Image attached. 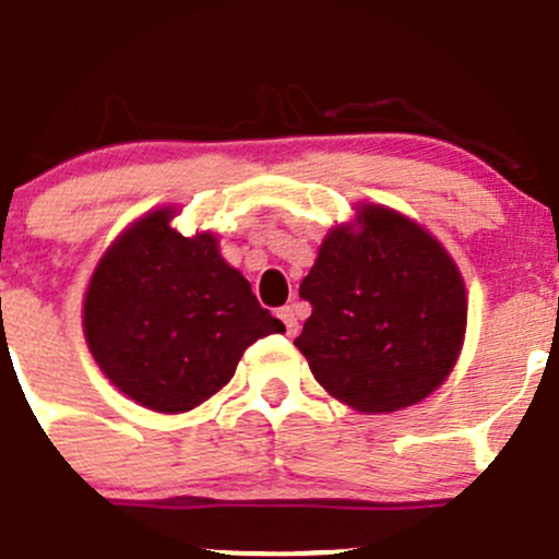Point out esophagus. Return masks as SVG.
<instances>
[{"label":"esophagus","instance_id":"esophagus-1","mask_svg":"<svg viewBox=\"0 0 559 559\" xmlns=\"http://www.w3.org/2000/svg\"><path fill=\"white\" fill-rule=\"evenodd\" d=\"M278 319L284 321L286 332H289V334H297L299 321H297V310L292 308V305H286V308H281V310H278Z\"/></svg>","mask_w":559,"mask_h":559}]
</instances>
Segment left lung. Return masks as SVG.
Masks as SVG:
<instances>
[{
	"label": "left lung",
	"instance_id": "1",
	"mask_svg": "<svg viewBox=\"0 0 559 559\" xmlns=\"http://www.w3.org/2000/svg\"><path fill=\"white\" fill-rule=\"evenodd\" d=\"M299 297L313 313L295 345L334 399L396 413L437 391L466 334V286L448 251L385 205L334 227Z\"/></svg>",
	"mask_w": 559,
	"mask_h": 559
}]
</instances>
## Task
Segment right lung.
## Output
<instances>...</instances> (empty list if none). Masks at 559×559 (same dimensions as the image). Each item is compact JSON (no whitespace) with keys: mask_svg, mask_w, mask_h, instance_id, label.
Wrapping results in <instances>:
<instances>
[{"mask_svg":"<svg viewBox=\"0 0 559 559\" xmlns=\"http://www.w3.org/2000/svg\"><path fill=\"white\" fill-rule=\"evenodd\" d=\"M174 209L133 222L98 262L82 308L87 348L128 399L155 413H187L222 391L240 356L286 332L211 233L185 238Z\"/></svg>","mask_w":559,"mask_h":559,"instance_id":"right-lung-1","label":"right lung"}]
</instances>
